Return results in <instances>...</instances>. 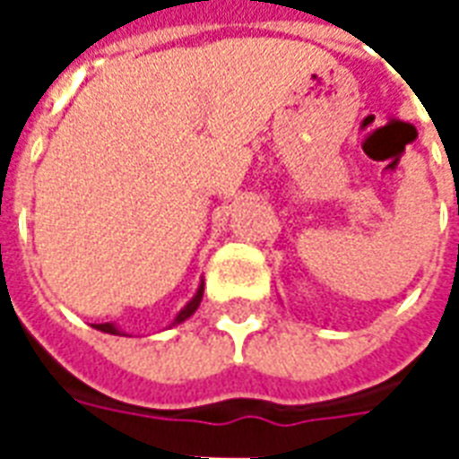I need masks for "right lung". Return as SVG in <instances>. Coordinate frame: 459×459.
<instances>
[{"label": "right lung", "instance_id": "add662e5", "mask_svg": "<svg viewBox=\"0 0 459 459\" xmlns=\"http://www.w3.org/2000/svg\"><path fill=\"white\" fill-rule=\"evenodd\" d=\"M201 298H204V282H201L199 290H196V295L191 298L189 305H186V307L181 309L179 315H177V319H174V325H179V322H184V319H189L191 315L196 312V307H199V305H201ZM95 329H100V332H108V334H120V329L115 327V325H110V322H108V325H98V327H95Z\"/></svg>", "mask_w": 459, "mask_h": 459}]
</instances>
